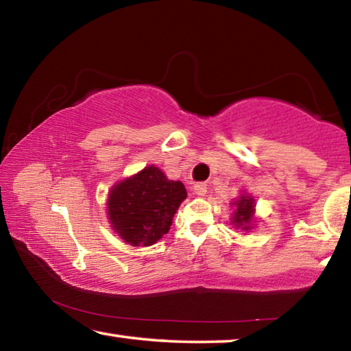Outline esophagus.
<instances>
[{
	"instance_id": "1",
	"label": "esophagus",
	"mask_w": 351,
	"mask_h": 351,
	"mask_svg": "<svg viewBox=\"0 0 351 351\" xmlns=\"http://www.w3.org/2000/svg\"><path fill=\"white\" fill-rule=\"evenodd\" d=\"M193 192L199 195V197H203V195H206V192H207V184L206 182H197L193 186Z\"/></svg>"
}]
</instances>
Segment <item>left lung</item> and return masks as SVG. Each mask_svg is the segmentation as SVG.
Here are the masks:
<instances>
[{
    "label": "left lung",
    "mask_w": 351,
    "mask_h": 351,
    "mask_svg": "<svg viewBox=\"0 0 351 351\" xmlns=\"http://www.w3.org/2000/svg\"><path fill=\"white\" fill-rule=\"evenodd\" d=\"M235 213L232 223L237 228L249 229V223L252 221L254 215V199L251 197H241L235 201Z\"/></svg>",
    "instance_id": "left-lung-1"
}]
</instances>
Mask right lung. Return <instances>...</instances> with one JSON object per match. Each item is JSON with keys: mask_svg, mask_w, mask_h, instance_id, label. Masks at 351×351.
Listing matches in <instances>:
<instances>
[{"mask_svg": "<svg viewBox=\"0 0 351 351\" xmlns=\"http://www.w3.org/2000/svg\"><path fill=\"white\" fill-rule=\"evenodd\" d=\"M186 197L182 182L169 181L152 165L112 187L108 218L123 241L150 246L169 232L175 212Z\"/></svg>", "mask_w": 351, "mask_h": 351, "instance_id": "add662e5", "label": "right lung"}]
</instances>
